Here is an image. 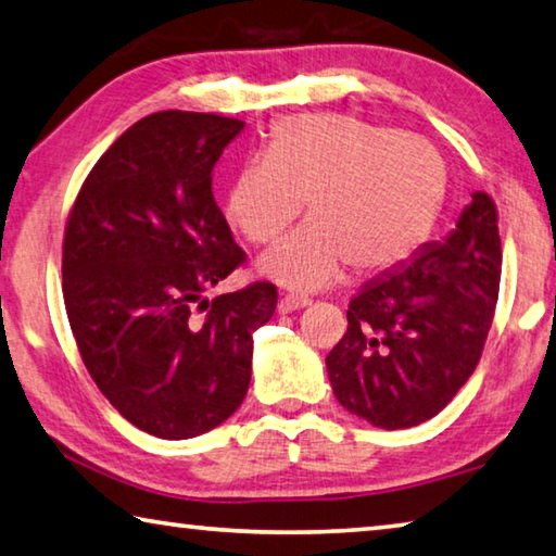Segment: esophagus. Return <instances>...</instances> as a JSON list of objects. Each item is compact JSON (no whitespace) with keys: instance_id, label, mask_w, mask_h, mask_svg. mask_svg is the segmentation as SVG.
<instances>
[{"instance_id":"obj_1","label":"esophagus","mask_w":556,"mask_h":556,"mask_svg":"<svg viewBox=\"0 0 556 556\" xmlns=\"http://www.w3.org/2000/svg\"><path fill=\"white\" fill-rule=\"evenodd\" d=\"M312 304V299L306 294H285L279 299V312L281 314H289V312H296V308H304Z\"/></svg>"}]
</instances>
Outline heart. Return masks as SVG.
<instances>
[{"mask_svg": "<svg viewBox=\"0 0 556 556\" xmlns=\"http://www.w3.org/2000/svg\"><path fill=\"white\" fill-rule=\"evenodd\" d=\"M444 193V159L427 139L353 117L296 115L271 129L267 154L235 172L228 218L250 242L269 244L306 201L312 220L275 244L260 269L285 287L318 289L345 265L370 275L409 260Z\"/></svg>", "mask_w": 556, "mask_h": 556, "instance_id": "heart-1", "label": "heart"}]
</instances>
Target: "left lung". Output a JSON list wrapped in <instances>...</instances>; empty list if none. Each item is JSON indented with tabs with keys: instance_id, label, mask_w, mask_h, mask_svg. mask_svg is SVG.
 I'll return each mask as SVG.
<instances>
[{
	"instance_id": "left-lung-1",
	"label": "left lung",
	"mask_w": 556,
	"mask_h": 556,
	"mask_svg": "<svg viewBox=\"0 0 556 556\" xmlns=\"http://www.w3.org/2000/svg\"><path fill=\"white\" fill-rule=\"evenodd\" d=\"M501 267L497 208L476 191L448 238L351 299L348 331L326 355L338 402L380 429L437 417L481 361Z\"/></svg>"
}]
</instances>
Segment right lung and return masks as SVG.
<instances>
[{
	"label": "right lung",
	"instance_id": "right-lung-1",
	"mask_svg": "<svg viewBox=\"0 0 556 556\" xmlns=\"http://www.w3.org/2000/svg\"><path fill=\"white\" fill-rule=\"evenodd\" d=\"M242 127L181 110L139 119L98 159L65 223L63 301L83 363L112 407L159 439L205 434L240 407L252 333L277 308L269 281L203 299L248 260L211 188Z\"/></svg>",
	"mask_w": 556,
	"mask_h": 556
}]
</instances>
